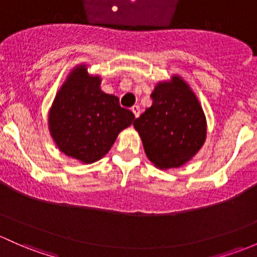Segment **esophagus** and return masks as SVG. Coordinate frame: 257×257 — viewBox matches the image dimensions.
I'll list each match as a JSON object with an SVG mask.
<instances>
[{"label":"esophagus","instance_id":"1","mask_svg":"<svg viewBox=\"0 0 257 257\" xmlns=\"http://www.w3.org/2000/svg\"><path fill=\"white\" fill-rule=\"evenodd\" d=\"M131 111L132 112H134V115H135V117H139L140 116V107L137 106V105H135V106H132V109H131Z\"/></svg>","mask_w":257,"mask_h":257}]
</instances>
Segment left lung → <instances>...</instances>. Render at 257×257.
Here are the masks:
<instances>
[{"label": "left lung", "instance_id": "8db88e82", "mask_svg": "<svg viewBox=\"0 0 257 257\" xmlns=\"http://www.w3.org/2000/svg\"><path fill=\"white\" fill-rule=\"evenodd\" d=\"M152 105L136 118L148 160L160 169L178 168L192 160L207 139V118L189 84L174 74L153 89Z\"/></svg>", "mask_w": 257, "mask_h": 257}]
</instances>
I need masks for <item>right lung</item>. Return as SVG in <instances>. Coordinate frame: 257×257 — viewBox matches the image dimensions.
Masks as SVG:
<instances>
[{
    "label": "right lung",
    "instance_id": "add662e5",
    "mask_svg": "<svg viewBox=\"0 0 257 257\" xmlns=\"http://www.w3.org/2000/svg\"><path fill=\"white\" fill-rule=\"evenodd\" d=\"M101 76L90 75L86 64L74 67L55 94L48 127L58 150L90 165L101 160L135 115L115 95L100 88Z\"/></svg>",
    "mask_w": 257,
    "mask_h": 257
}]
</instances>
